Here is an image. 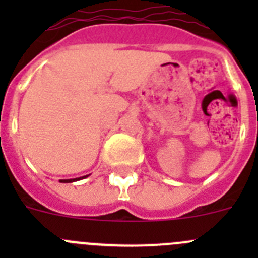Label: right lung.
<instances>
[{"label":"right lung","instance_id":"add662e5","mask_svg":"<svg viewBox=\"0 0 258 258\" xmlns=\"http://www.w3.org/2000/svg\"><path fill=\"white\" fill-rule=\"evenodd\" d=\"M80 178H75V179H60V182H64V183H68V182H74V181H79Z\"/></svg>","mask_w":258,"mask_h":258}]
</instances>
